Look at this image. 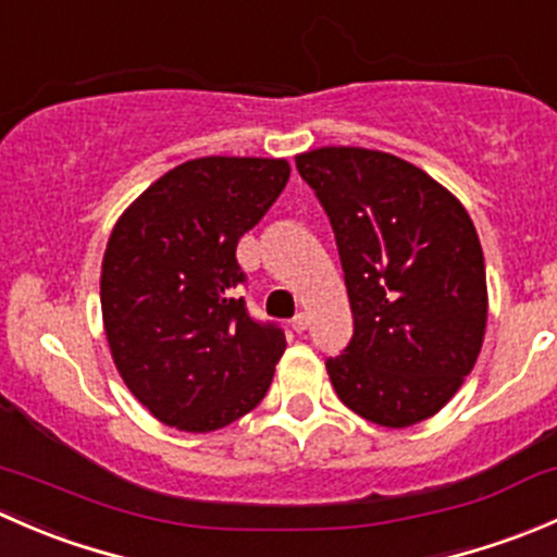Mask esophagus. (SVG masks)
<instances>
[{
    "mask_svg": "<svg viewBox=\"0 0 557 557\" xmlns=\"http://www.w3.org/2000/svg\"><path fill=\"white\" fill-rule=\"evenodd\" d=\"M307 325H310V314H307V312H299L294 320H290V329H294L296 334L307 331Z\"/></svg>",
    "mask_w": 557,
    "mask_h": 557,
    "instance_id": "1",
    "label": "esophagus"
}]
</instances>
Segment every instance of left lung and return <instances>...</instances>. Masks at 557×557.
Returning a JSON list of instances; mask_svg holds the SVG:
<instances>
[{
    "label": "left lung",
    "instance_id": "1",
    "mask_svg": "<svg viewBox=\"0 0 557 557\" xmlns=\"http://www.w3.org/2000/svg\"><path fill=\"white\" fill-rule=\"evenodd\" d=\"M345 269L352 339L329 358L345 407L385 429L434 418L485 342V258L469 212L429 172L383 150L296 156Z\"/></svg>",
    "mask_w": 557,
    "mask_h": 557
}]
</instances>
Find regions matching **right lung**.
<instances>
[{
	"instance_id": "1",
	"label": "right lung",
	"mask_w": 557,
	"mask_h": 557,
	"mask_svg": "<svg viewBox=\"0 0 557 557\" xmlns=\"http://www.w3.org/2000/svg\"><path fill=\"white\" fill-rule=\"evenodd\" d=\"M285 159L205 156L161 174L112 226L102 320L117 374L177 431L226 429L267 396L283 331L250 320L237 243L283 194Z\"/></svg>"
}]
</instances>
